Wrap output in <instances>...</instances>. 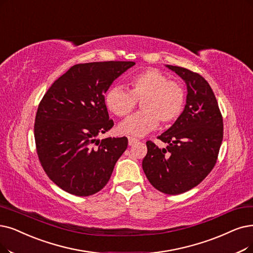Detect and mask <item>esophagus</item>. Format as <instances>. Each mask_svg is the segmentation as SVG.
<instances>
[{"label":"esophagus","mask_w":253,"mask_h":253,"mask_svg":"<svg viewBox=\"0 0 253 253\" xmlns=\"http://www.w3.org/2000/svg\"><path fill=\"white\" fill-rule=\"evenodd\" d=\"M127 139H128V145L129 146H133L135 143L138 142V139H136L134 137H128Z\"/></svg>","instance_id":"obj_1"}]
</instances>
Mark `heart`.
<instances>
[{"instance_id": "obj_1", "label": "heart", "mask_w": 253, "mask_h": 253, "mask_svg": "<svg viewBox=\"0 0 253 253\" xmlns=\"http://www.w3.org/2000/svg\"><path fill=\"white\" fill-rule=\"evenodd\" d=\"M129 91L125 87H111L105 103L113 114L123 117L132 112L137 102L142 111L121 121L117 130L123 135L141 137L155 129L159 120L163 125L173 123L184 110L186 92L176 81L156 68L143 70L127 81Z\"/></svg>"}]
</instances>
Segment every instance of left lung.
Masks as SVG:
<instances>
[{
    "mask_svg": "<svg viewBox=\"0 0 253 253\" xmlns=\"http://www.w3.org/2000/svg\"><path fill=\"white\" fill-rule=\"evenodd\" d=\"M166 66L185 81L186 106L175 123L159 136L168 143L165 148L147 141L142 168L157 190L176 195L196 187L214 168L223 139V120L204 77L184 67Z\"/></svg>",
    "mask_w": 253,
    "mask_h": 253,
    "instance_id": "obj_1",
    "label": "left lung"
}]
</instances>
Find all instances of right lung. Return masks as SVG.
<instances>
[{
    "label": "right lung",
    "instance_id": "add662e5",
    "mask_svg": "<svg viewBox=\"0 0 253 253\" xmlns=\"http://www.w3.org/2000/svg\"><path fill=\"white\" fill-rule=\"evenodd\" d=\"M132 61L76 64L56 80L40 102L34 136L47 176L76 196H89L109 181L127 138H105L114 126L104 94Z\"/></svg>",
    "mask_w": 253,
    "mask_h": 253
}]
</instances>
